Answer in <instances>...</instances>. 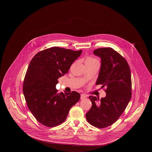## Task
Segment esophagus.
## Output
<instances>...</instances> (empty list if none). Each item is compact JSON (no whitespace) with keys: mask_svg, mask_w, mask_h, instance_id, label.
<instances>
[{"mask_svg":"<svg viewBox=\"0 0 152 152\" xmlns=\"http://www.w3.org/2000/svg\"><path fill=\"white\" fill-rule=\"evenodd\" d=\"M87 97V96L85 95V94H81V96H80V99H84Z\"/></svg>","mask_w":152,"mask_h":152,"instance_id":"obj_1","label":"esophagus"}]
</instances>
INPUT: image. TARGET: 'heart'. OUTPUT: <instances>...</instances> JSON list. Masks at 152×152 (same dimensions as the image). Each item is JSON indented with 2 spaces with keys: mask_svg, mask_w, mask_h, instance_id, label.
<instances>
[{
  "mask_svg": "<svg viewBox=\"0 0 152 152\" xmlns=\"http://www.w3.org/2000/svg\"><path fill=\"white\" fill-rule=\"evenodd\" d=\"M96 62H99V60L96 58H92V57H88L85 60V64H86L94 63H96Z\"/></svg>",
  "mask_w": 152,
  "mask_h": 152,
  "instance_id": "obj_1",
  "label": "heart"
}]
</instances>
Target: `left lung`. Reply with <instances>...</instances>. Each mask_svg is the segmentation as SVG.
<instances>
[{"mask_svg":"<svg viewBox=\"0 0 152 152\" xmlns=\"http://www.w3.org/2000/svg\"><path fill=\"white\" fill-rule=\"evenodd\" d=\"M101 58V68L96 85L107 87V95L99 98L91 96L92 107L86 113L88 122L99 128H104L116 122L125 110L132 96L130 68L125 58L112 48L94 51Z\"/></svg>","mask_w":152,"mask_h":152,"instance_id":"obj_1","label":"left lung"}]
</instances>
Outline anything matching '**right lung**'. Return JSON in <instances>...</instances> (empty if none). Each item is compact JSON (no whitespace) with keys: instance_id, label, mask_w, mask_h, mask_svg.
Instances as JSON below:
<instances>
[{"instance_id":"1","label":"right lung","mask_w":152,"mask_h":152,"mask_svg":"<svg viewBox=\"0 0 152 152\" xmlns=\"http://www.w3.org/2000/svg\"><path fill=\"white\" fill-rule=\"evenodd\" d=\"M81 52L53 47L38 52L30 61L23 91L29 110L43 125L54 127L64 122L79 101L78 92L58 93L56 85Z\"/></svg>"}]
</instances>
